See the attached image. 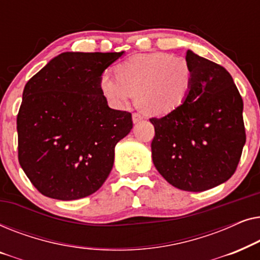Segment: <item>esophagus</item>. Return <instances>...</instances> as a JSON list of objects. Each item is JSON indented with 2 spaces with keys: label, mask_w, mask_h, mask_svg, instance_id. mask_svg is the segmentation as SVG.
Returning a JSON list of instances; mask_svg holds the SVG:
<instances>
[{
  "label": "esophagus",
  "mask_w": 260,
  "mask_h": 260,
  "mask_svg": "<svg viewBox=\"0 0 260 260\" xmlns=\"http://www.w3.org/2000/svg\"><path fill=\"white\" fill-rule=\"evenodd\" d=\"M142 119H143V117H142L141 113H138V112H134V113H133V120H134V123L141 122Z\"/></svg>",
  "instance_id": "34e87169"
}]
</instances>
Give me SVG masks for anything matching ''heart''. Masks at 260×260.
I'll return each mask as SVG.
<instances>
[{
    "mask_svg": "<svg viewBox=\"0 0 260 260\" xmlns=\"http://www.w3.org/2000/svg\"><path fill=\"white\" fill-rule=\"evenodd\" d=\"M99 78V90L110 105L123 108L136 94L148 115H167L184 102L193 83V70L183 56L165 52L142 53L124 60Z\"/></svg>",
    "mask_w": 260,
    "mask_h": 260,
    "instance_id": "obj_1",
    "label": "heart"
}]
</instances>
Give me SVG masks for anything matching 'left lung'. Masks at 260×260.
Wrapping results in <instances>:
<instances>
[{
    "label": "left lung",
    "instance_id": "8db88e82",
    "mask_svg": "<svg viewBox=\"0 0 260 260\" xmlns=\"http://www.w3.org/2000/svg\"><path fill=\"white\" fill-rule=\"evenodd\" d=\"M193 83L179 108L161 118L151 142L152 162L174 187L204 191L236 172L245 142L243 98L231 74L218 63L187 51Z\"/></svg>",
    "mask_w": 260,
    "mask_h": 260
}]
</instances>
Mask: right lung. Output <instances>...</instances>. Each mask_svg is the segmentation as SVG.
I'll list each match as a JSON object with an SVG mask.
<instances>
[{
	"mask_svg": "<svg viewBox=\"0 0 260 260\" xmlns=\"http://www.w3.org/2000/svg\"><path fill=\"white\" fill-rule=\"evenodd\" d=\"M123 53H61L24 86L16 118L17 155L45 197L77 200L108 179L116 144L133 129V118L109 108L99 78Z\"/></svg>",
	"mask_w": 260,
	"mask_h": 260,
	"instance_id": "obj_1",
	"label": "right lung"
}]
</instances>
